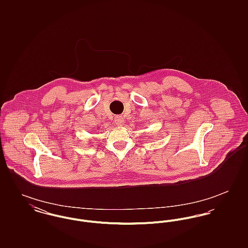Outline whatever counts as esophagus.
<instances>
[{
	"label": "esophagus",
	"instance_id": "esophagus-1",
	"mask_svg": "<svg viewBox=\"0 0 248 248\" xmlns=\"http://www.w3.org/2000/svg\"><path fill=\"white\" fill-rule=\"evenodd\" d=\"M115 124L117 125V126H122L123 124H124V118L122 117V116H117L116 118H115Z\"/></svg>",
	"mask_w": 248,
	"mask_h": 248
}]
</instances>
